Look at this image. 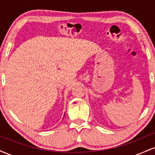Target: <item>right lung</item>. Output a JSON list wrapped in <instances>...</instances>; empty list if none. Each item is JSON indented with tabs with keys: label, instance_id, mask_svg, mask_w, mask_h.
I'll return each instance as SVG.
<instances>
[{
	"label": "right lung",
	"instance_id": "1",
	"mask_svg": "<svg viewBox=\"0 0 155 155\" xmlns=\"http://www.w3.org/2000/svg\"><path fill=\"white\" fill-rule=\"evenodd\" d=\"M64 116H65V115H64Z\"/></svg>",
	"mask_w": 155,
	"mask_h": 155
}]
</instances>
